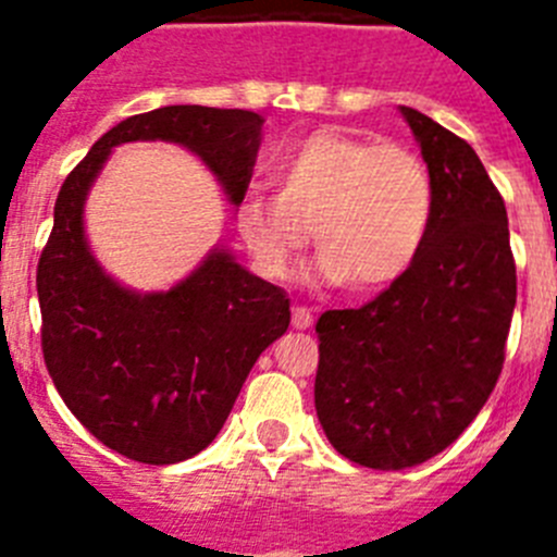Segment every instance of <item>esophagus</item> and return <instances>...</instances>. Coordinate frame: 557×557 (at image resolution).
<instances>
[{
    "mask_svg": "<svg viewBox=\"0 0 557 557\" xmlns=\"http://www.w3.org/2000/svg\"><path fill=\"white\" fill-rule=\"evenodd\" d=\"M312 321L314 318L307 307H293V329H309Z\"/></svg>",
    "mask_w": 557,
    "mask_h": 557,
    "instance_id": "34e87169",
    "label": "esophagus"
}]
</instances>
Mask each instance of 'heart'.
<instances>
[{"instance_id":"obj_1","label":"heart","mask_w":557,"mask_h":557,"mask_svg":"<svg viewBox=\"0 0 557 557\" xmlns=\"http://www.w3.org/2000/svg\"><path fill=\"white\" fill-rule=\"evenodd\" d=\"M273 178L278 195L250 189L234 209L264 278H284L312 234L314 282L373 293L405 278L430 239L435 184L407 147L318 131L284 152Z\"/></svg>"}]
</instances>
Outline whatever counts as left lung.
I'll return each instance as SVG.
<instances>
[{"mask_svg": "<svg viewBox=\"0 0 557 557\" xmlns=\"http://www.w3.org/2000/svg\"><path fill=\"white\" fill-rule=\"evenodd\" d=\"M435 184L430 239L405 278L314 326V410L329 444L366 469L401 471L451 446L505 362L516 264L505 200L480 156L398 106Z\"/></svg>", "mask_w": 557, "mask_h": 557, "instance_id": "obj_1", "label": "left lung"}]
</instances>
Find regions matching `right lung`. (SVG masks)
I'll use <instances>...</instances> for the list:
<instances>
[{"mask_svg": "<svg viewBox=\"0 0 557 557\" xmlns=\"http://www.w3.org/2000/svg\"><path fill=\"white\" fill-rule=\"evenodd\" d=\"M264 120L243 108L166 106L127 116L69 172L38 262L47 371L108 449L147 466L203 451L223 430L259 354L289 326V298L214 245L175 287L139 293L102 270L86 198L113 147L172 141L198 156L231 206L253 175Z\"/></svg>", "mask_w": 557, "mask_h": 557, "instance_id": "right-lung-1", "label": "right lung"}]
</instances>
